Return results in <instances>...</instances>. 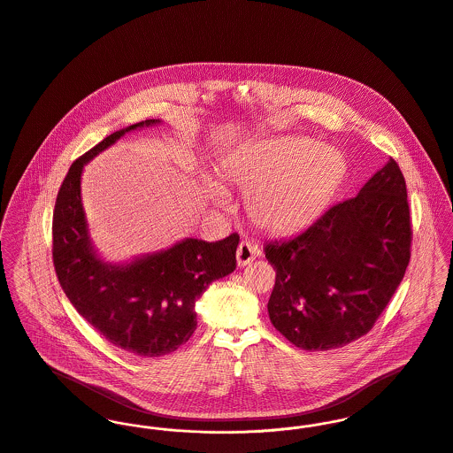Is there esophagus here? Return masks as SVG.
<instances>
[{"label": "esophagus", "mask_w": 453, "mask_h": 453, "mask_svg": "<svg viewBox=\"0 0 453 453\" xmlns=\"http://www.w3.org/2000/svg\"><path fill=\"white\" fill-rule=\"evenodd\" d=\"M258 255V247L253 245L251 242L243 240L240 245H238V250H236V258H238V265H249L250 262H253V258Z\"/></svg>", "instance_id": "obj_1"}]
</instances>
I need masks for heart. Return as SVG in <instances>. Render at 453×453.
<instances>
[{
  "label": "heart",
  "mask_w": 453,
  "mask_h": 453,
  "mask_svg": "<svg viewBox=\"0 0 453 453\" xmlns=\"http://www.w3.org/2000/svg\"><path fill=\"white\" fill-rule=\"evenodd\" d=\"M344 173L342 156L303 137H278L227 168V177L253 191L251 219L273 233H294L330 200Z\"/></svg>",
  "instance_id": "b5f03b06"
}]
</instances>
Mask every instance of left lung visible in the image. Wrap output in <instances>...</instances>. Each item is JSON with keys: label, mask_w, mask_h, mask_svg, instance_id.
<instances>
[{"label": "left lung", "mask_w": 453, "mask_h": 453, "mask_svg": "<svg viewBox=\"0 0 453 453\" xmlns=\"http://www.w3.org/2000/svg\"><path fill=\"white\" fill-rule=\"evenodd\" d=\"M406 184L391 157L363 189L287 242L264 245L276 269L267 302L274 328L303 351H330L366 335L410 262Z\"/></svg>", "instance_id": "8db88e82"}]
</instances>
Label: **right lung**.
I'll list each match as a JSON object with an SVG mask.
<instances>
[{
  "instance_id": "1",
  "label": "right lung",
  "mask_w": 453,
  "mask_h": 453,
  "mask_svg": "<svg viewBox=\"0 0 453 453\" xmlns=\"http://www.w3.org/2000/svg\"><path fill=\"white\" fill-rule=\"evenodd\" d=\"M154 123L146 119L114 132L80 156L62 180L51 222L53 267L67 299L105 341L146 357L173 352L191 339L195 302L211 281L236 269L240 243L238 233L215 243L189 238L121 267L96 257L80 196L83 165L125 132Z\"/></svg>"
}]
</instances>
